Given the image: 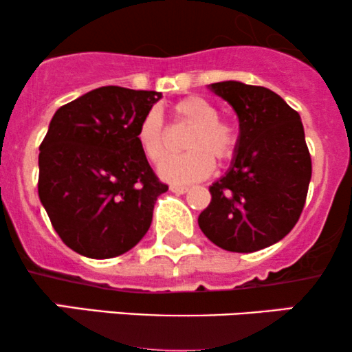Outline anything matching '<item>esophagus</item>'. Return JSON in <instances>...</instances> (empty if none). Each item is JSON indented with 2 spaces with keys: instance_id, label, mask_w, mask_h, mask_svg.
Returning <instances> with one entry per match:
<instances>
[{
  "instance_id": "1",
  "label": "esophagus",
  "mask_w": 352,
  "mask_h": 352,
  "mask_svg": "<svg viewBox=\"0 0 352 352\" xmlns=\"http://www.w3.org/2000/svg\"><path fill=\"white\" fill-rule=\"evenodd\" d=\"M169 189H171V191L175 192V194H184V192H188V188H186V186H176V184H173Z\"/></svg>"
}]
</instances>
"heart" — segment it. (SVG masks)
<instances>
[{"label": "heart", "mask_w": 352, "mask_h": 352, "mask_svg": "<svg viewBox=\"0 0 352 352\" xmlns=\"http://www.w3.org/2000/svg\"><path fill=\"white\" fill-rule=\"evenodd\" d=\"M171 117L179 125L189 126L183 148L188 153L168 160L160 168V176L173 184H191L212 173L214 163L222 166L235 155L239 136L232 123L219 118V110L199 95H189L171 105ZM136 142L153 164L168 158V140L163 120L156 111H148L136 128Z\"/></svg>", "instance_id": "b5f03b06"}]
</instances>
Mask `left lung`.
Listing matches in <instances>:
<instances>
[{"instance_id": "1", "label": "left lung", "mask_w": 352, "mask_h": 352, "mask_svg": "<svg viewBox=\"0 0 352 352\" xmlns=\"http://www.w3.org/2000/svg\"><path fill=\"white\" fill-rule=\"evenodd\" d=\"M239 117V143L226 176L209 188L201 230L221 249L250 254L295 227L307 201L311 156L303 123L280 95L258 85L210 84Z\"/></svg>"}]
</instances>
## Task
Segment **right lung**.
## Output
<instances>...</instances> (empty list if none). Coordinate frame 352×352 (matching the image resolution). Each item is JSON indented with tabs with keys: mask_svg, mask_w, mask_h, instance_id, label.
I'll return each mask as SVG.
<instances>
[{
	"mask_svg": "<svg viewBox=\"0 0 352 352\" xmlns=\"http://www.w3.org/2000/svg\"><path fill=\"white\" fill-rule=\"evenodd\" d=\"M160 98L107 85L54 113L39 146L37 191L54 230L77 254L117 257L150 229L168 186L153 173L136 128Z\"/></svg>",
	"mask_w": 352,
	"mask_h": 352,
	"instance_id": "right-lung-1",
	"label": "right lung"
}]
</instances>
